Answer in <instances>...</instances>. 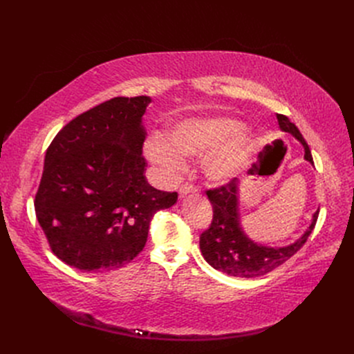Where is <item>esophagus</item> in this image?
Masks as SVG:
<instances>
[{
	"instance_id": "obj_1",
	"label": "esophagus",
	"mask_w": 354,
	"mask_h": 354,
	"mask_svg": "<svg viewBox=\"0 0 354 354\" xmlns=\"http://www.w3.org/2000/svg\"><path fill=\"white\" fill-rule=\"evenodd\" d=\"M195 192H196L195 187H194V185H189V183H185V185H182V187L179 188V196L180 198H185L187 195L195 194Z\"/></svg>"
}]
</instances>
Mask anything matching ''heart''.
Listing matches in <instances>:
<instances>
[{"label":"heart","mask_w":354,"mask_h":354,"mask_svg":"<svg viewBox=\"0 0 354 354\" xmlns=\"http://www.w3.org/2000/svg\"><path fill=\"white\" fill-rule=\"evenodd\" d=\"M252 133L231 118H201L175 123L167 139L153 135L145 145V156L166 172H179L185 162L180 156L207 158L203 174L214 183L234 179L247 162Z\"/></svg>","instance_id":"heart-1"}]
</instances>
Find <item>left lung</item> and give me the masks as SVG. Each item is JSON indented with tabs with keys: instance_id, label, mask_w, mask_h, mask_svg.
Returning a JSON list of instances; mask_svg holds the SVG:
<instances>
[{
	"instance_id": "left-lung-1",
	"label": "left lung",
	"mask_w": 354,
	"mask_h": 354,
	"mask_svg": "<svg viewBox=\"0 0 354 354\" xmlns=\"http://www.w3.org/2000/svg\"><path fill=\"white\" fill-rule=\"evenodd\" d=\"M277 119L283 132L292 135L303 145L304 159L314 165L310 147L300 130L284 115H277ZM207 195L214 209V218L209 228L201 234V252L211 267L232 277L255 278L284 264L306 244L319 216L317 209L310 227L295 243L286 247H267L254 243L241 225L239 182L236 178L224 187L207 191Z\"/></svg>"
}]
</instances>
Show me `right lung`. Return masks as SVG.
Instances as JSON below:
<instances>
[{
	"mask_svg": "<svg viewBox=\"0 0 354 354\" xmlns=\"http://www.w3.org/2000/svg\"><path fill=\"white\" fill-rule=\"evenodd\" d=\"M147 96L115 97L68 122L44 159L34 208L54 255L86 272L129 264L143 250L153 215L176 192L147 183L142 123Z\"/></svg>",
	"mask_w": 354,
	"mask_h": 354,
	"instance_id": "add662e5",
	"label": "right lung"
}]
</instances>
